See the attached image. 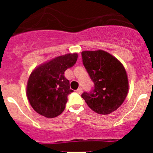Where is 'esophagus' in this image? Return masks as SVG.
I'll return each instance as SVG.
<instances>
[{"label":"esophagus","mask_w":153,"mask_h":153,"mask_svg":"<svg viewBox=\"0 0 153 153\" xmlns=\"http://www.w3.org/2000/svg\"><path fill=\"white\" fill-rule=\"evenodd\" d=\"M76 92L77 93H79V94H80V93H82V92H83V90H82L81 87H79V88H78L77 90H76Z\"/></svg>","instance_id":"obj_1"}]
</instances>
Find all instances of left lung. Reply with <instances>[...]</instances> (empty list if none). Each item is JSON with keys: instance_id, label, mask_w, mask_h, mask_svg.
<instances>
[{"instance_id": "8db88e82", "label": "left lung", "mask_w": 153, "mask_h": 153, "mask_svg": "<svg viewBox=\"0 0 153 153\" xmlns=\"http://www.w3.org/2000/svg\"><path fill=\"white\" fill-rule=\"evenodd\" d=\"M83 66L94 86L81 95L89 107L107 115L120 107L128 93L126 72L117 58L104 51H83Z\"/></svg>"}]
</instances>
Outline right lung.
Returning <instances> with one entry per match:
<instances>
[{"mask_svg": "<svg viewBox=\"0 0 153 153\" xmlns=\"http://www.w3.org/2000/svg\"><path fill=\"white\" fill-rule=\"evenodd\" d=\"M77 53H68L40 65L31 73L27 86V96L36 113L53 118L63 112L67 97L74 92L64 72L77 60Z\"/></svg>", "mask_w": 153, "mask_h": 153, "instance_id": "1", "label": "right lung"}]
</instances>
